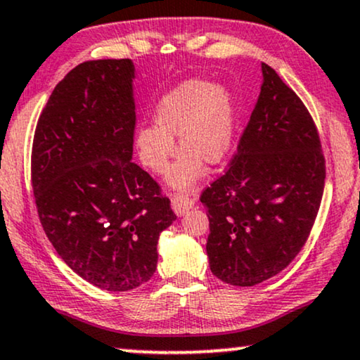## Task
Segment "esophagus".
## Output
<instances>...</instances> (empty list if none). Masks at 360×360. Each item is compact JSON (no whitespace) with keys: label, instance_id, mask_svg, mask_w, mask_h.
<instances>
[{"label":"esophagus","instance_id":"1","mask_svg":"<svg viewBox=\"0 0 360 360\" xmlns=\"http://www.w3.org/2000/svg\"><path fill=\"white\" fill-rule=\"evenodd\" d=\"M171 206H172V211H174L177 216H183L189 211L191 207L194 206V201L188 195H181V194H174L171 198Z\"/></svg>","mask_w":360,"mask_h":360}]
</instances>
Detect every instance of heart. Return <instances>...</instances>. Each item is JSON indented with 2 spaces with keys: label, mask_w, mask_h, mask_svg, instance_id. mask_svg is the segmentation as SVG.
Instances as JSON below:
<instances>
[{
  "label": "heart",
  "mask_w": 360,
  "mask_h": 360,
  "mask_svg": "<svg viewBox=\"0 0 360 360\" xmlns=\"http://www.w3.org/2000/svg\"><path fill=\"white\" fill-rule=\"evenodd\" d=\"M238 129V106L231 91L211 81L191 79L165 94L154 111V126H141L134 148L141 165L162 174L176 153L181 156L167 176L171 188L191 191L204 174L229 156Z\"/></svg>",
  "instance_id": "obj_1"
}]
</instances>
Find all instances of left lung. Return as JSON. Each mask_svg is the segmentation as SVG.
I'll return each mask as SVG.
<instances>
[{"instance_id": "left-lung-1", "label": "left lung", "mask_w": 360, "mask_h": 360, "mask_svg": "<svg viewBox=\"0 0 360 360\" xmlns=\"http://www.w3.org/2000/svg\"><path fill=\"white\" fill-rule=\"evenodd\" d=\"M257 103L229 169L202 191L206 251L217 279L261 284L284 271L319 212L326 162L319 134L297 94L262 63Z\"/></svg>"}]
</instances>
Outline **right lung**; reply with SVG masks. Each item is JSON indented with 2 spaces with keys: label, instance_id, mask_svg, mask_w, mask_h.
I'll use <instances>...</instances> for the list:
<instances>
[{
  "label": "right lung",
  "instance_id": "add662e5",
  "mask_svg": "<svg viewBox=\"0 0 360 360\" xmlns=\"http://www.w3.org/2000/svg\"><path fill=\"white\" fill-rule=\"evenodd\" d=\"M131 59L81 63L41 112L31 183L44 233L89 284L124 292L151 279L159 234L176 214L156 181L134 165Z\"/></svg>",
  "mask_w": 360,
  "mask_h": 360
}]
</instances>
